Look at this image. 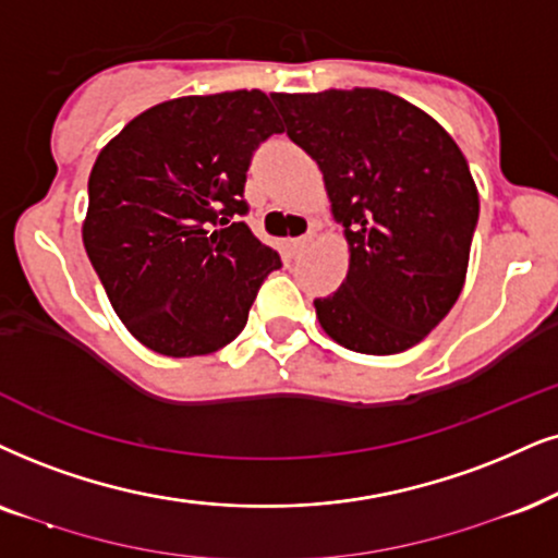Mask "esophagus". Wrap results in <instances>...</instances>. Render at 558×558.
I'll list each match as a JSON object with an SVG mask.
<instances>
[{
  "label": "esophagus",
  "instance_id": "obj_1",
  "mask_svg": "<svg viewBox=\"0 0 558 558\" xmlns=\"http://www.w3.org/2000/svg\"><path fill=\"white\" fill-rule=\"evenodd\" d=\"M312 231H306V234H303V236H295V239H291V246H293V250H303V246H306L308 242H312Z\"/></svg>",
  "mask_w": 558,
  "mask_h": 558
}]
</instances>
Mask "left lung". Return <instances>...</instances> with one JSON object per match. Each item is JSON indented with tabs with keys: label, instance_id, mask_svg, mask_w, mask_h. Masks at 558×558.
<instances>
[{
	"label": "left lung",
	"instance_id": "8db88e82",
	"mask_svg": "<svg viewBox=\"0 0 558 558\" xmlns=\"http://www.w3.org/2000/svg\"><path fill=\"white\" fill-rule=\"evenodd\" d=\"M288 129L324 172L344 227L350 270L316 299L342 348L393 355L446 319L466 280L478 193L469 161L427 112L384 89L272 95Z\"/></svg>",
	"mask_w": 558,
	"mask_h": 558
}]
</instances>
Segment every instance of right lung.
I'll return each instance as SVG.
<instances>
[{
	"label": "right lung",
	"mask_w": 558,
	"mask_h": 558,
	"mask_svg": "<svg viewBox=\"0 0 558 558\" xmlns=\"http://www.w3.org/2000/svg\"><path fill=\"white\" fill-rule=\"evenodd\" d=\"M259 89L154 105L100 151L84 250L125 329L169 357L208 355L244 329L280 255L242 221L257 146L283 133Z\"/></svg>",
	"instance_id": "obj_1"
}]
</instances>
